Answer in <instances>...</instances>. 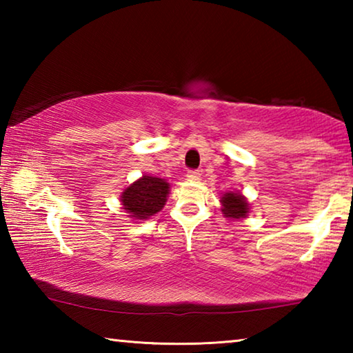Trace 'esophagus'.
Returning a JSON list of instances; mask_svg holds the SVG:
<instances>
[{
	"mask_svg": "<svg viewBox=\"0 0 353 353\" xmlns=\"http://www.w3.org/2000/svg\"><path fill=\"white\" fill-rule=\"evenodd\" d=\"M187 179L191 182H199L201 181V172L199 171H188Z\"/></svg>",
	"mask_w": 353,
	"mask_h": 353,
	"instance_id": "34e87169",
	"label": "esophagus"
}]
</instances>
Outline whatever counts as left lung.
<instances>
[{
	"label": "left lung",
	"instance_id": "1",
	"mask_svg": "<svg viewBox=\"0 0 353 353\" xmlns=\"http://www.w3.org/2000/svg\"><path fill=\"white\" fill-rule=\"evenodd\" d=\"M221 212L225 218L241 221L246 219L250 213V204L248 198L241 194L240 191H225L221 196Z\"/></svg>",
	"mask_w": 353,
	"mask_h": 353
}]
</instances>
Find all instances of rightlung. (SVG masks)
Instances as JSON below:
<instances>
[{
	"label": "right lung",
	"mask_w": 353,
	"mask_h": 353,
	"mask_svg": "<svg viewBox=\"0 0 353 353\" xmlns=\"http://www.w3.org/2000/svg\"><path fill=\"white\" fill-rule=\"evenodd\" d=\"M170 188L165 179L145 174L121 191L119 202L129 218L146 221L163 210Z\"/></svg>",
	"instance_id": "right-lung-1"
}]
</instances>
